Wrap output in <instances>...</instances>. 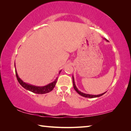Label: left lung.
<instances>
[{
  "label": "left lung",
  "mask_w": 131,
  "mask_h": 131,
  "mask_svg": "<svg viewBox=\"0 0 131 131\" xmlns=\"http://www.w3.org/2000/svg\"><path fill=\"white\" fill-rule=\"evenodd\" d=\"M73 87H74V89L78 93V94H79V95H80L81 96H84V97H90V98H93V97H96L101 96H102V95H103L104 94H105V93H106V92H105V93H103V94H102L97 95H89V94H84V93L81 92V91H79L78 89H77V88L76 85H75L73 77Z\"/></svg>",
  "instance_id": "1"
}]
</instances>
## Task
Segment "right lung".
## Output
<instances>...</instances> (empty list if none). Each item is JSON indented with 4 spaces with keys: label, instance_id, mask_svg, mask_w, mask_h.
<instances>
[{
    "label": "right lung",
    "instance_id": "1",
    "mask_svg": "<svg viewBox=\"0 0 131 131\" xmlns=\"http://www.w3.org/2000/svg\"><path fill=\"white\" fill-rule=\"evenodd\" d=\"M15 75H16L18 81L19 83L21 84L22 87H23L24 88H25L26 90L38 94H46V93H48V92H50V91H51L54 89V88L55 87V84L57 83V81L58 79V77H57V78L55 79V80L54 81H53L52 83L48 84V85L46 86H44V87H36V86L32 85H30V84H26L25 83H24V82H23V81H22L20 79V78L18 77V76L16 70H15Z\"/></svg>",
    "mask_w": 131,
    "mask_h": 131
}]
</instances>
